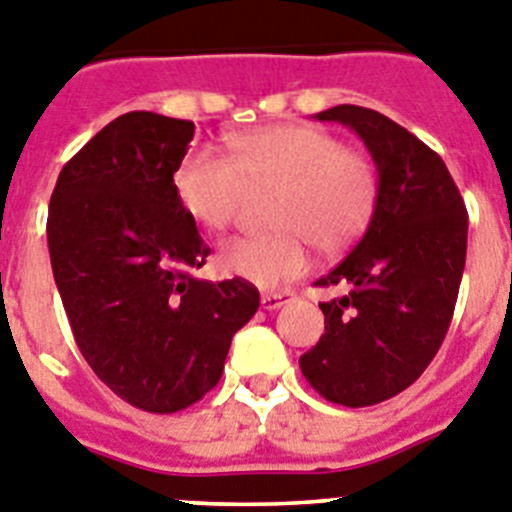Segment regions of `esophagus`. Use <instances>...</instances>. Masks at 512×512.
Segmentation results:
<instances>
[{
	"instance_id": "34e87169",
	"label": "esophagus",
	"mask_w": 512,
	"mask_h": 512,
	"mask_svg": "<svg viewBox=\"0 0 512 512\" xmlns=\"http://www.w3.org/2000/svg\"><path fill=\"white\" fill-rule=\"evenodd\" d=\"M292 299H294V292H266L261 294V307L271 312V309L284 307V304L292 302Z\"/></svg>"
}]
</instances>
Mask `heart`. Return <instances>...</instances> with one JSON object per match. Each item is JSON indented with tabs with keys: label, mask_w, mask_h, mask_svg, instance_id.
<instances>
[{
	"label": "heart",
	"mask_w": 512,
	"mask_h": 512,
	"mask_svg": "<svg viewBox=\"0 0 512 512\" xmlns=\"http://www.w3.org/2000/svg\"><path fill=\"white\" fill-rule=\"evenodd\" d=\"M231 159L192 149L175 170L182 210L208 231H225L248 187L279 185L269 236L225 243L218 266L261 289L281 287L309 266L307 241L335 253L358 241L378 205V170L363 152L342 147L317 126L281 124L238 131L228 139Z\"/></svg>",
	"instance_id": "b5f03b06"
}]
</instances>
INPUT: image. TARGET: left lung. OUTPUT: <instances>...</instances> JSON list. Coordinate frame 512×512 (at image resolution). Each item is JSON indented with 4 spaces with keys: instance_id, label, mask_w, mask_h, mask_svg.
<instances>
[{
    "instance_id": "8db88e82",
    "label": "left lung",
    "mask_w": 512,
    "mask_h": 512,
    "mask_svg": "<svg viewBox=\"0 0 512 512\" xmlns=\"http://www.w3.org/2000/svg\"><path fill=\"white\" fill-rule=\"evenodd\" d=\"M317 119L363 139L378 205L358 246L317 281L345 294L320 304L325 335L299 368L327 401L360 409L409 388L442 348L467 256V208L442 157L388 116L342 103Z\"/></svg>"
}]
</instances>
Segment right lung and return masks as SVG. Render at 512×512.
<instances>
[{
    "label": "right lung",
    "mask_w": 512,
    "mask_h": 512,
    "mask_svg": "<svg viewBox=\"0 0 512 512\" xmlns=\"http://www.w3.org/2000/svg\"><path fill=\"white\" fill-rule=\"evenodd\" d=\"M195 124L131 111L103 126L55 182L48 248L83 358L111 391L175 414L223 375L231 340L256 309L243 279L192 274L210 248L175 195Z\"/></svg>",
    "instance_id": "obj_1"
}]
</instances>
